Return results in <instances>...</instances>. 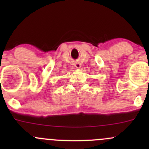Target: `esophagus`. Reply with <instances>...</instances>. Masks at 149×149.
I'll return each mask as SVG.
<instances>
[{"label":"esophagus","instance_id":"1","mask_svg":"<svg viewBox=\"0 0 149 149\" xmlns=\"http://www.w3.org/2000/svg\"><path fill=\"white\" fill-rule=\"evenodd\" d=\"M74 66L76 68H80L81 67V63H79V62H76L74 63Z\"/></svg>","mask_w":149,"mask_h":149}]
</instances>
